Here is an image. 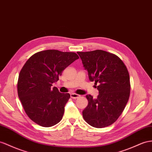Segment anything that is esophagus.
<instances>
[{
    "label": "esophagus",
    "mask_w": 152,
    "mask_h": 152,
    "mask_svg": "<svg viewBox=\"0 0 152 152\" xmlns=\"http://www.w3.org/2000/svg\"><path fill=\"white\" fill-rule=\"evenodd\" d=\"M80 96L79 94H75V93H72V94H71V98L76 99V98H80Z\"/></svg>",
    "instance_id": "34e87169"
}]
</instances>
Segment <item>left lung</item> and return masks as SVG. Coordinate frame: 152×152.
<instances>
[{"instance_id": "obj_1", "label": "left lung", "mask_w": 152, "mask_h": 152, "mask_svg": "<svg viewBox=\"0 0 152 152\" xmlns=\"http://www.w3.org/2000/svg\"><path fill=\"white\" fill-rule=\"evenodd\" d=\"M91 81L98 84V98L88 94V105L83 110L91 126L103 128L113 124L122 114L129 99L130 83L125 65L114 54L103 50L77 52Z\"/></svg>"}]
</instances>
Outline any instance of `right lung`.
<instances>
[{"mask_svg":"<svg viewBox=\"0 0 152 152\" xmlns=\"http://www.w3.org/2000/svg\"><path fill=\"white\" fill-rule=\"evenodd\" d=\"M78 58L75 53L45 50L26 62L19 74L17 91L23 108L33 121L50 127L61 120L70 94L51 86L62 71Z\"/></svg>","mask_w":152,"mask_h":152,"instance_id":"add662e5","label":"right lung"}]
</instances>
